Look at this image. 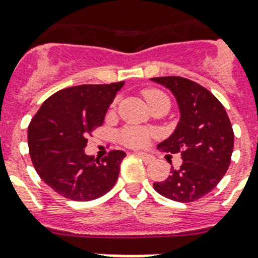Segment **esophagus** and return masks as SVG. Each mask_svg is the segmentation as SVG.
Segmentation results:
<instances>
[{"instance_id":"1","label":"esophagus","mask_w":258,"mask_h":258,"mask_svg":"<svg viewBox=\"0 0 258 258\" xmlns=\"http://www.w3.org/2000/svg\"><path fill=\"white\" fill-rule=\"evenodd\" d=\"M137 155L140 157V158H142L146 163H150L154 161V157H153L152 154H148V153H142V152H138Z\"/></svg>"}]
</instances>
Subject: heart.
Segmentation results:
<instances>
[{
    "label": "heart",
    "instance_id": "b5f03b06",
    "mask_svg": "<svg viewBox=\"0 0 258 258\" xmlns=\"http://www.w3.org/2000/svg\"><path fill=\"white\" fill-rule=\"evenodd\" d=\"M163 97L167 99L165 93L157 91V89H148L145 92V99L149 104L155 100L163 99ZM149 137H150V133L141 127H126L120 133L121 144H124L125 146H129V148H142L148 144Z\"/></svg>",
    "mask_w": 258,
    "mask_h": 258
}]
</instances>
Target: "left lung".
Segmentation results:
<instances>
[{
	"instance_id": "obj_1",
	"label": "left lung",
	"mask_w": 258,
	"mask_h": 258,
	"mask_svg": "<svg viewBox=\"0 0 258 258\" xmlns=\"http://www.w3.org/2000/svg\"><path fill=\"white\" fill-rule=\"evenodd\" d=\"M150 80L171 91L180 113L174 133L158 148L180 153L183 159L179 169L153 186L171 201L195 202L214 190L228 170L235 138L231 121L223 104L201 84L180 76Z\"/></svg>"
}]
</instances>
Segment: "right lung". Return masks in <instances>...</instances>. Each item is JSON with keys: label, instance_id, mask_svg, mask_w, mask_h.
<instances>
[{"label": "right lung", "instance_id": "add662e5", "mask_svg": "<svg viewBox=\"0 0 258 258\" xmlns=\"http://www.w3.org/2000/svg\"><path fill=\"white\" fill-rule=\"evenodd\" d=\"M125 82L83 84L50 96L29 125L27 141L38 175L61 197L88 202L116 184L122 150H112L101 161L87 155V137L103 125L106 110Z\"/></svg>", "mask_w": 258, "mask_h": 258}]
</instances>
